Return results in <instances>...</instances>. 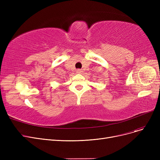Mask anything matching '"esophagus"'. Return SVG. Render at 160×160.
<instances>
[{"instance_id": "34e87169", "label": "esophagus", "mask_w": 160, "mask_h": 160, "mask_svg": "<svg viewBox=\"0 0 160 160\" xmlns=\"http://www.w3.org/2000/svg\"><path fill=\"white\" fill-rule=\"evenodd\" d=\"M76 72H77V73H81V72H82V70H81V69H77Z\"/></svg>"}]
</instances>
